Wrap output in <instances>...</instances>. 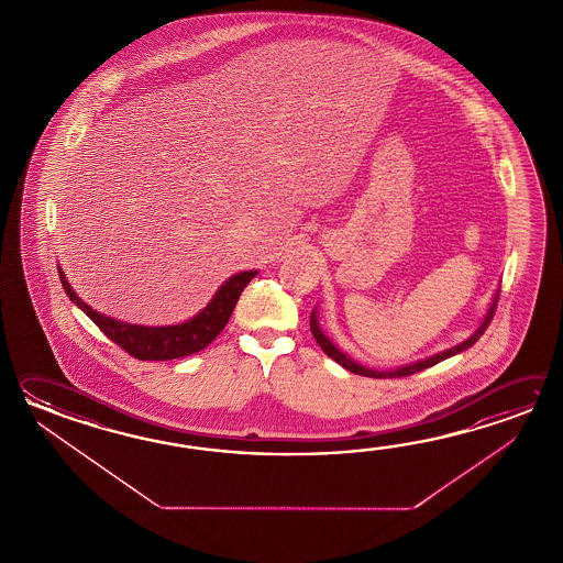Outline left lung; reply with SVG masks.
Returning <instances> with one entry per match:
<instances>
[{"instance_id": "obj_1", "label": "left lung", "mask_w": 563, "mask_h": 563, "mask_svg": "<svg viewBox=\"0 0 563 563\" xmlns=\"http://www.w3.org/2000/svg\"><path fill=\"white\" fill-rule=\"evenodd\" d=\"M497 301H499V294H495V298L490 301L489 311H487V316H485V320L481 322V325L477 328V332L467 338L465 342H461L459 346L451 347V350H444L441 354H434L431 358L420 360V362H415V364H407V366H400V368H396V371H372V368H366V366H362L358 362H354L352 358H347L344 352H340L338 347L328 340V335L323 334L322 328H320V323H318V318H316V311H311L310 316V328L311 334L316 338V342L320 344L323 352L330 356V358L335 360L340 366H344L346 371L354 372V374H360V376H368V378H400V376H410V374H415V372L424 371V368H431L434 364H439V362H443L444 358H451V356H455L459 352H463V350H467V347L473 346L475 342H477L481 335L485 334V330L489 328L490 320H493V316H495V310H497Z\"/></svg>"}]
</instances>
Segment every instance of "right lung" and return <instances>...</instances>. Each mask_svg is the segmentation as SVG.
Instances as JSON below:
<instances>
[{
	"label": "right lung",
	"mask_w": 563,
	"mask_h": 563,
	"mask_svg": "<svg viewBox=\"0 0 563 563\" xmlns=\"http://www.w3.org/2000/svg\"><path fill=\"white\" fill-rule=\"evenodd\" d=\"M58 274L68 298L85 311L86 316L100 328V332H104L108 340H112L126 354H131L132 358L139 360L183 358L209 346L229 322L243 287L257 276V272H241L238 276L229 277L228 282L217 289L216 296L207 303V308L199 311L192 320L179 325L153 328V325L119 322L104 313H98L74 294L62 269H58Z\"/></svg>",
	"instance_id": "right-lung-1"
}]
</instances>
